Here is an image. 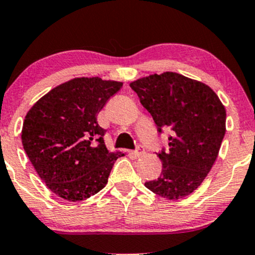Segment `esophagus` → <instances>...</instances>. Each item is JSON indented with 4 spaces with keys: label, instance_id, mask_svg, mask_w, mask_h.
<instances>
[{
    "label": "esophagus",
    "instance_id": "esophagus-1",
    "mask_svg": "<svg viewBox=\"0 0 255 255\" xmlns=\"http://www.w3.org/2000/svg\"><path fill=\"white\" fill-rule=\"evenodd\" d=\"M142 153H144V148H142L141 146H140V147L137 148V150L133 151V154H134V156H135V157H140Z\"/></svg>",
    "mask_w": 255,
    "mask_h": 255
}]
</instances>
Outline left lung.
<instances>
[{
	"label": "left lung",
	"instance_id": "obj_1",
	"mask_svg": "<svg viewBox=\"0 0 255 255\" xmlns=\"http://www.w3.org/2000/svg\"><path fill=\"white\" fill-rule=\"evenodd\" d=\"M151 114L158 131L169 128V150L158 153L162 172L145 183L168 200L189 195L217 159L225 134V108L211 87L174 72L152 74L129 84Z\"/></svg>",
	"mask_w": 255,
	"mask_h": 255
}]
</instances>
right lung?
Wrapping results in <instances>:
<instances>
[{
	"label": "right lung",
	"instance_id": "add662e5",
	"mask_svg": "<svg viewBox=\"0 0 255 255\" xmlns=\"http://www.w3.org/2000/svg\"><path fill=\"white\" fill-rule=\"evenodd\" d=\"M122 83L75 78L49 91L26 114L24 150L52 193L68 201L97 194L121 152H109L98 113Z\"/></svg>",
	"mask_w": 255,
	"mask_h": 255
}]
</instances>
